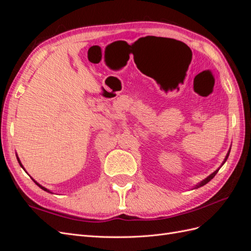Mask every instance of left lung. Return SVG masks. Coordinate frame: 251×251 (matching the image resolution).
<instances>
[{
  "label": "left lung",
  "mask_w": 251,
  "mask_h": 251,
  "mask_svg": "<svg viewBox=\"0 0 251 251\" xmlns=\"http://www.w3.org/2000/svg\"><path fill=\"white\" fill-rule=\"evenodd\" d=\"M228 155H229V151H228V154H227V156H226V158H225V160H224V162L227 160V158H228ZM218 171L219 170H217L216 172H214V173H212L211 175H210V176H208L206 179H205V180H203L202 182H201V183H199L198 185H197V187H201V186H203V185H205V184H206V183H208V182L212 179V178H214L215 176H216V174L218 173Z\"/></svg>",
  "instance_id": "1"
}]
</instances>
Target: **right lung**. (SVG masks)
I'll use <instances>...</instances> for the list:
<instances>
[{"instance_id":"right-lung-1","label":"right lung","mask_w":251,"mask_h":251,"mask_svg":"<svg viewBox=\"0 0 251 251\" xmlns=\"http://www.w3.org/2000/svg\"><path fill=\"white\" fill-rule=\"evenodd\" d=\"M18 161H19V163H20V165H21V166H22V164H21V162H20V160H19V159H18ZM34 182H35V181H34ZM35 183H36V182H35ZM36 184H37V185H39V186H40V187H41V188H42V189H44V191H46V192H49V191H48V189H47V188H45V187H43V186H42V185H40V184H39V183H36ZM49 193H50V192H49Z\"/></svg>"}]
</instances>
